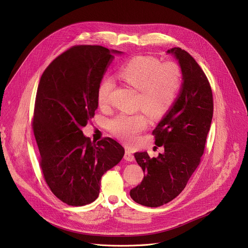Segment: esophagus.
<instances>
[{
  "label": "esophagus",
  "mask_w": 248,
  "mask_h": 248,
  "mask_svg": "<svg viewBox=\"0 0 248 248\" xmlns=\"http://www.w3.org/2000/svg\"><path fill=\"white\" fill-rule=\"evenodd\" d=\"M124 158V160H126L128 162H132L134 160V156L129 151H125Z\"/></svg>",
  "instance_id": "obj_1"
}]
</instances>
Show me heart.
I'll list each match as a JSON object with an SVG mask.
<instances>
[{"label":"heart","mask_w":248,"mask_h":248,"mask_svg":"<svg viewBox=\"0 0 248 248\" xmlns=\"http://www.w3.org/2000/svg\"><path fill=\"white\" fill-rule=\"evenodd\" d=\"M119 77L139 90L137 108L143 109L152 118H158L170 109L182 87L183 75L173 62H161L155 57L136 56L119 69ZM115 79L105 77L97 88V101L107 106L115 88ZM147 118L141 113L120 114L109 122L110 131L126 144L135 142L138 134L147 126Z\"/></svg>","instance_id":"b5f03b06"}]
</instances>
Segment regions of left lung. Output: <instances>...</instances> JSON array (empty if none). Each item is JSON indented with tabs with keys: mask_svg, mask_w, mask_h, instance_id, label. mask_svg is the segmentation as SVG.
<instances>
[{
	"mask_svg": "<svg viewBox=\"0 0 248 248\" xmlns=\"http://www.w3.org/2000/svg\"><path fill=\"white\" fill-rule=\"evenodd\" d=\"M168 53L179 60L184 82L178 99L152 131L155 144L164 146L165 152L157 158L147 152L134 154L145 175L129 194L147 207L167 204L185 189L201 162L213 118V95L200 65L179 47Z\"/></svg>",
	"mask_w": 248,
	"mask_h": 248,
	"instance_id": "8db88e82",
	"label": "left lung"
}]
</instances>
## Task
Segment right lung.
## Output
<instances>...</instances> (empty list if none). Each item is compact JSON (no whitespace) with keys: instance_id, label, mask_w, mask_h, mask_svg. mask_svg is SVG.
Returning a JSON list of instances; mask_svg holds the SVG:
<instances>
[{"instance_id":"obj_1","label":"right lung","mask_w":248,"mask_h":248,"mask_svg":"<svg viewBox=\"0 0 248 248\" xmlns=\"http://www.w3.org/2000/svg\"><path fill=\"white\" fill-rule=\"evenodd\" d=\"M121 53L98 45L74 46L40 78L32 121L40 167L51 191L67 205L93 202L102 175L124 157L116 140L105 137L95 143L81 130L98 108L97 88L112 54Z\"/></svg>"}]
</instances>
